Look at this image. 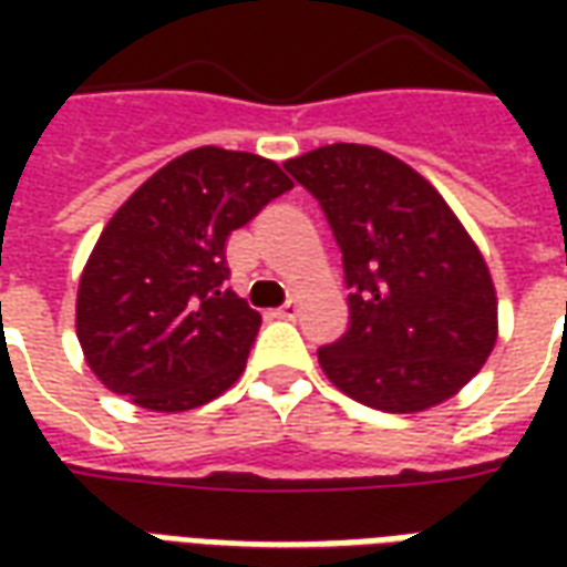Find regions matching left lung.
<instances>
[{"mask_svg": "<svg viewBox=\"0 0 567 567\" xmlns=\"http://www.w3.org/2000/svg\"><path fill=\"white\" fill-rule=\"evenodd\" d=\"M291 187L279 163L215 145L161 166L109 218L81 270L75 333L93 377L142 410L221 398L260 328L227 285V236Z\"/></svg>", "mask_w": 567, "mask_h": 567, "instance_id": "obj_1", "label": "left lung"}]
</instances>
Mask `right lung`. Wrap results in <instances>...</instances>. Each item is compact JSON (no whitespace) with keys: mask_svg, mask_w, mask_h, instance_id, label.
<instances>
[{"mask_svg":"<svg viewBox=\"0 0 567 567\" xmlns=\"http://www.w3.org/2000/svg\"><path fill=\"white\" fill-rule=\"evenodd\" d=\"M288 169L343 251L349 331L319 349L324 377L382 413H419L462 392L495 349L498 297L446 199L370 145H324Z\"/></svg>","mask_w":567,"mask_h":567,"instance_id":"add662e5","label":"right lung"}]
</instances>
